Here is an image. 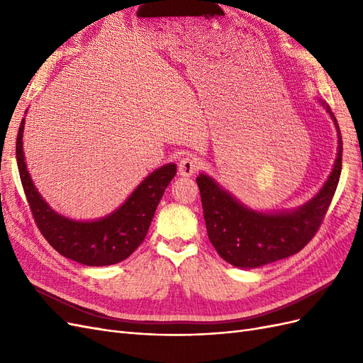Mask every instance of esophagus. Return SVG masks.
Wrapping results in <instances>:
<instances>
[{
	"label": "esophagus",
	"mask_w": 363,
	"mask_h": 363,
	"mask_svg": "<svg viewBox=\"0 0 363 363\" xmlns=\"http://www.w3.org/2000/svg\"><path fill=\"white\" fill-rule=\"evenodd\" d=\"M199 171V162L192 156H186L179 162V172L183 177H191Z\"/></svg>",
	"instance_id": "1"
}]
</instances>
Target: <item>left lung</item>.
<instances>
[{"mask_svg": "<svg viewBox=\"0 0 363 363\" xmlns=\"http://www.w3.org/2000/svg\"><path fill=\"white\" fill-rule=\"evenodd\" d=\"M337 131V156L333 169L312 200L281 212H260L236 200L211 175L196 177L204 221L212 245L230 265L251 269L298 252L320 228L337 188L342 169V136L332 108L318 98Z\"/></svg>", "mask_w": 363, "mask_h": 363, "instance_id": "8db88e82", "label": "left lung"}]
</instances>
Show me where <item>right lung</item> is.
Returning <instances> with one entry per match:
<instances>
[{"label": "right lung", "instance_id": "right-lung-1", "mask_svg": "<svg viewBox=\"0 0 363 363\" xmlns=\"http://www.w3.org/2000/svg\"><path fill=\"white\" fill-rule=\"evenodd\" d=\"M26 118L16 138V162L31 213L48 244L62 256L87 267H107L123 262L145 239L164 189L174 179L175 163L148 174L116 211L94 221H75L54 211L42 199L27 171L23 150Z\"/></svg>", "mask_w": 363, "mask_h": 363}]
</instances>
